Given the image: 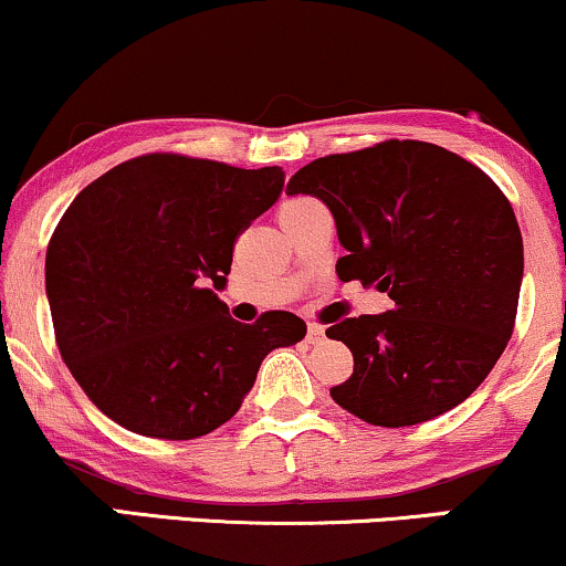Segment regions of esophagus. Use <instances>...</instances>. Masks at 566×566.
I'll use <instances>...</instances> for the list:
<instances>
[{
	"label": "esophagus",
	"mask_w": 566,
	"mask_h": 566,
	"mask_svg": "<svg viewBox=\"0 0 566 566\" xmlns=\"http://www.w3.org/2000/svg\"><path fill=\"white\" fill-rule=\"evenodd\" d=\"M324 336H326V328L324 326H321V324H307V334H305L307 345H318V342H324Z\"/></svg>",
	"instance_id": "obj_1"
}]
</instances>
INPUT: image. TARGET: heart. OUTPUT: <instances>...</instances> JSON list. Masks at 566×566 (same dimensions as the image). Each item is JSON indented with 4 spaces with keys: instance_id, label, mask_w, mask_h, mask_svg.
Instances as JSON below:
<instances>
[{
    "instance_id": "1",
    "label": "heart",
    "mask_w": 566,
    "mask_h": 566,
    "mask_svg": "<svg viewBox=\"0 0 566 566\" xmlns=\"http://www.w3.org/2000/svg\"><path fill=\"white\" fill-rule=\"evenodd\" d=\"M300 203H307V198H295V200H287V203L282 206V211H284V209H295V206H300Z\"/></svg>"
}]
</instances>
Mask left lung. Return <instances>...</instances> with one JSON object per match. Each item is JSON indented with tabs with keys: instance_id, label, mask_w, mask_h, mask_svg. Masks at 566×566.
I'll return each mask as SVG.
<instances>
[{
	"instance_id": "1",
	"label": "left lung",
	"mask_w": 566,
	"mask_h": 566,
	"mask_svg": "<svg viewBox=\"0 0 566 566\" xmlns=\"http://www.w3.org/2000/svg\"><path fill=\"white\" fill-rule=\"evenodd\" d=\"M324 200L345 259L342 282L391 311L328 326L355 357L332 397L370 426L426 423L464 402L510 342L522 234L510 200L475 164L423 140H384L305 164L287 185Z\"/></svg>"
}]
</instances>
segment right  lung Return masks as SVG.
<instances>
[{
  "instance_id": "add662e5",
  "label": "right lung",
  "mask_w": 566,
  "mask_h": 566,
  "mask_svg": "<svg viewBox=\"0 0 566 566\" xmlns=\"http://www.w3.org/2000/svg\"><path fill=\"white\" fill-rule=\"evenodd\" d=\"M282 188V167L146 154L77 192L49 240L46 297L62 360L106 418L198 439L240 410L271 349L303 339L295 313L240 324L210 290Z\"/></svg>"
}]
</instances>
